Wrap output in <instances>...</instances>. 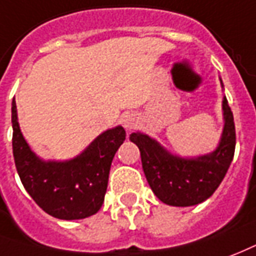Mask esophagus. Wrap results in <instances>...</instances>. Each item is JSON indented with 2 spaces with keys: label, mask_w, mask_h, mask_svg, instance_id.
<instances>
[{
  "label": "esophagus",
  "mask_w": 256,
  "mask_h": 256,
  "mask_svg": "<svg viewBox=\"0 0 256 256\" xmlns=\"http://www.w3.org/2000/svg\"><path fill=\"white\" fill-rule=\"evenodd\" d=\"M136 122H138V121H136L135 116L128 114L122 117V126H124V128H126V130H132V128L136 126Z\"/></svg>",
  "instance_id": "34e87169"
}]
</instances>
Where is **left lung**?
Masks as SVG:
<instances>
[{"instance_id": "left-lung-1", "label": "left lung", "mask_w": 256, "mask_h": 256, "mask_svg": "<svg viewBox=\"0 0 256 256\" xmlns=\"http://www.w3.org/2000/svg\"><path fill=\"white\" fill-rule=\"evenodd\" d=\"M222 112L225 122L217 148L196 158L173 156L146 134H130V140L140 150L147 182L161 202L177 207L194 206L208 199L221 184L236 147L233 113L225 96Z\"/></svg>"}]
</instances>
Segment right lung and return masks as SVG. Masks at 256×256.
<instances>
[{
    "label": "right lung",
    "mask_w": 256,
    "mask_h": 256,
    "mask_svg": "<svg viewBox=\"0 0 256 256\" xmlns=\"http://www.w3.org/2000/svg\"><path fill=\"white\" fill-rule=\"evenodd\" d=\"M12 128L18 177L44 212L60 220H82L98 212L105 200L112 161L126 140L122 126L105 130L82 154L68 161H44L30 148L18 126L14 98Z\"/></svg>",
    "instance_id": "1"
}]
</instances>
